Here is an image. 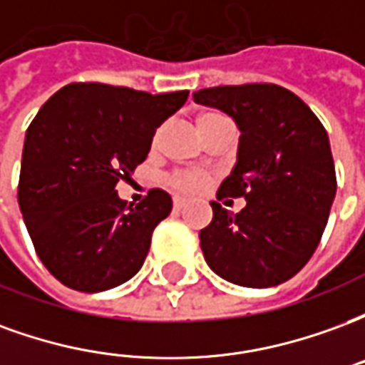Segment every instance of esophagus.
I'll list each match as a JSON object with an SVG mask.
<instances>
[{"mask_svg": "<svg viewBox=\"0 0 365 365\" xmlns=\"http://www.w3.org/2000/svg\"><path fill=\"white\" fill-rule=\"evenodd\" d=\"M183 207H185V199L174 197V209H175V211H182Z\"/></svg>", "mask_w": 365, "mask_h": 365, "instance_id": "esophagus-1", "label": "esophagus"}]
</instances>
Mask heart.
<instances>
[{
	"label": "heart",
	"mask_w": 365,
	"mask_h": 365,
	"mask_svg": "<svg viewBox=\"0 0 365 365\" xmlns=\"http://www.w3.org/2000/svg\"><path fill=\"white\" fill-rule=\"evenodd\" d=\"M219 119H222V117L217 115V113H203V115H199L197 130ZM207 182H209V178L205 174H201V172H195V170H183V172H175V174L170 175V183L178 191H182V193H197V191L205 187Z\"/></svg>",
	"instance_id": "1"
}]
</instances>
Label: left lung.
Here are the masks:
<instances>
[{"label": "left lung", "instance_id": "8db88e82", "mask_svg": "<svg viewBox=\"0 0 365 365\" xmlns=\"http://www.w3.org/2000/svg\"><path fill=\"white\" fill-rule=\"evenodd\" d=\"M193 99L237 123V164L217 199H246L237 215L211 201L213 221L199 232L205 262L242 287L287 282L317 250L336 193L327 130L303 99L275 83L207 88Z\"/></svg>", "mask_w": 365, "mask_h": 365}]
</instances>
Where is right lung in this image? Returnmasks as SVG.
Listing matches in <instances>:
<instances>
[{
  "instance_id": "obj_1",
  "label": "right lung",
  "mask_w": 365,
  "mask_h": 365,
  "mask_svg": "<svg viewBox=\"0 0 365 365\" xmlns=\"http://www.w3.org/2000/svg\"><path fill=\"white\" fill-rule=\"evenodd\" d=\"M187 96L68 83L29 125L17 199L38 258L66 287L111 289L143 268L172 197L150 190L127 207L115 185L146 160L156 128Z\"/></svg>"
}]
</instances>
